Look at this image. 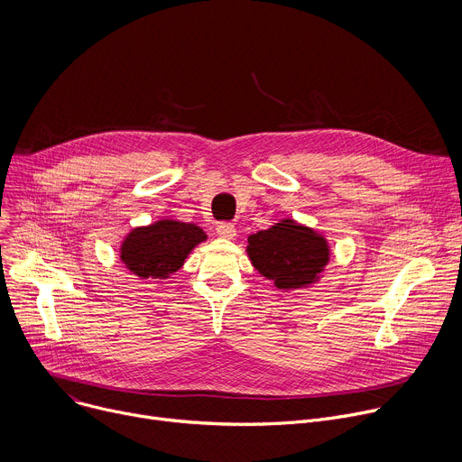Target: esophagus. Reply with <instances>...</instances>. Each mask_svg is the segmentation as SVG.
Here are the masks:
<instances>
[{"instance_id": "obj_1", "label": "esophagus", "mask_w": 462, "mask_h": 462, "mask_svg": "<svg viewBox=\"0 0 462 462\" xmlns=\"http://www.w3.org/2000/svg\"><path fill=\"white\" fill-rule=\"evenodd\" d=\"M216 230H217V236L223 237V239H234L236 237V226L232 223L223 221V223L217 225Z\"/></svg>"}]
</instances>
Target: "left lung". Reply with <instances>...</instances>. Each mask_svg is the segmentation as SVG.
Here are the masks:
<instances>
[{
  "mask_svg": "<svg viewBox=\"0 0 462 462\" xmlns=\"http://www.w3.org/2000/svg\"><path fill=\"white\" fill-rule=\"evenodd\" d=\"M246 252L255 271L278 289H301L318 280L328 261L327 241L291 219L248 237Z\"/></svg>",
  "mask_w": 462,
  "mask_h": 462,
  "instance_id": "1",
  "label": "left lung"
}]
</instances>
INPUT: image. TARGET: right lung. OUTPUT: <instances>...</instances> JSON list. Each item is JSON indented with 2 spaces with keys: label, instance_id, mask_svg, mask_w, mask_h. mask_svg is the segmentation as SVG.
Listing matches in <instances>:
<instances>
[{
  "label": "right lung",
  "instance_id": "1",
  "mask_svg": "<svg viewBox=\"0 0 462 462\" xmlns=\"http://www.w3.org/2000/svg\"><path fill=\"white\" fill-rule=\"evenodd\" d=\"M205 239L199 226L162 219L131 232L122 243L120 259L143 280H162L179 271L191 248Z\"/></svg>",
  "mask_w": 462,
  "mask_h": 462
}]
</instances>
